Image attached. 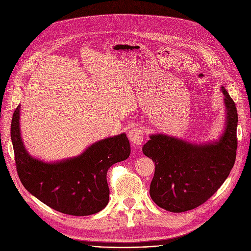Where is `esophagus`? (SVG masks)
Here are the masks:
<instances>
[{"instance_id": "esophagus-1", "label": "esophagus", "mask_w": 251, "mask_h": 251, "mask_svg": "<svg viewBox=\"0 0 251 251\" xmlns=\"http://www.w3.org/2000/svg\"><path fill=\"white\" fill-rule=\"evenodd\" d=\"M128 137L135 146H141L143 142V131L140 127H134L128 132Z\"/></svg>"}]
</instances>
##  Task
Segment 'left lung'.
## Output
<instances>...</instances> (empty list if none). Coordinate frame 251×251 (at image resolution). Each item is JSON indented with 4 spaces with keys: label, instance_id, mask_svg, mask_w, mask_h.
<instances>
[{
    "label": "left lung",
    "instance_id": "8db88e82",
    "mask_svg": "<svg viewBox=\"0 0 251 251\" xmlns=\"http://www.w3.org/2000/svg\"><path fill=\"white\" fill-rule=\"evenodd\" d=\"M222 90L227 126L218 142L197 146L156 134L142 148L155 165L150 187L151 200L169 212H186L204 203L225 182L234 166L238 114L226 89Z\"/></svg>",
    "mask_w": 251,
    "mask_h": 251
}]
</instances>
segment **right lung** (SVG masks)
Here are the masks:
<instances>
[{"instance_id": "add662e5", "label": "right lung", "mask_w": 251, "mask_h": 251, "mask_svg": "<svg viewBox=\"0 0 251 251\" xmlns=\"http://www.w3.org/2000/svg\"><path fill=\"white\" fill-rule=\"evenodd\" d=\"M19 112L20 104L12 117L11 139L17 174L25 189L66 215L88 216L100 212L109 202V168L130 154L126 134L98 141L73 159L47 164L26 151L20 136Z\"/></svg>"}]
</instances>
